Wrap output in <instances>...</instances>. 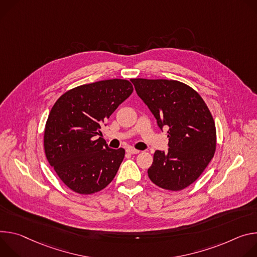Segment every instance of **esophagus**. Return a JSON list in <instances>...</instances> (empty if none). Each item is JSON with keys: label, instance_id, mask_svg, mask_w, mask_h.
<instances>
[{"label": "esophagus", "instance_id": "obj_1", "mask_svg": "<svg viewBox=\"0 0 257 257\" xmlns=\"http://www.w3.org/2000/svg\"><path fill=\"white\" fill-rule=\"evenodd\" d=\"M126 152H127L128 154H138V153H140L139 150L134 149V148H127V149H126Z\"/></svg>", "mask_w": 257, "mask_h": 257}]
</instances>
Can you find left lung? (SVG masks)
Instances as JSON below:
<instances>
[{
  "label": "left lung",
  "mask_w": 257,
  "mask_h": 257,
  "mask_svg": "<svg viewBox=\"0 0 257 257\" xmlns=\"http://www.w3.org/2000/svg\"><path fill=\"white\" fill-rule=\"evenodd\" d=\"M131 80L158 126L167 130L168 151H155L148 176L162 189L181 191L200 177L213 158L216 130L211 113L201 96L184 82Z\"/></svg>",
  "instance_id": "8db88e82"
}]
</instances>
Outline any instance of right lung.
Returning <instances> with one entry per match:
<instances>
[{
	"label": "right lung",
	"mask_w": 257,
	"mask_h": 257,
	"mask_svg": "<svg viewBox=\"0 0 257 257\" xmlns=\"http://www.w3.org/2000/svg\"><path fill=\"white\" fill-rule=\"evenodd\" d=\"M133 91L126 79L100 80L67 91L52 107L44 135L46 157L75 193L99 192L115 177L125 151L109 148L99 136L103 122Z\"/></svg>",
	"instance_id": "add662e5"
}]
</instances>
